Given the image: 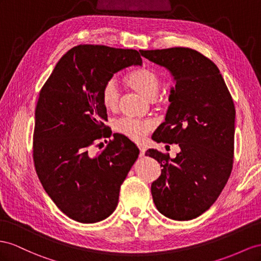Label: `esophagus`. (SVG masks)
Here are the masks:
<instances>
[{
	"label": "esophagus",
	"mask_w": 261,
	"mask_h": 261,
	"mask_svg": "<svg viewBox=\"0 0 261 261\" xmlns=\"http://www.w3.org/2000/svg\"><path fill=\"white\" fill-rule=\"evenodd\" d=\"M138 148H139V150H140V155L143 156V155H144V153H145V151H146V148L144 146V144H142V143H138Z\"/></svg>",
	"instance_id": "34e87169"
}]
</instances>
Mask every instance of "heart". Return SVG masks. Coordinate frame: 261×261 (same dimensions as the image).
Instances as JSON below:
<instances>
[{
	"mask_svg": "<svg viewBox=\"0 0 261 261\" xmlns=\"http://www.w3.org/2000/svg\"><path fill=\"white\" fill-rule=\"evenodd\" d=\"M124 82L130 88L139 92L146 99H154L161 88V77L159 73L146 67H141L129 72ZM101 101L106 109L115 110L119 101V91L115 80L107 82L101 89ZM116 130L132 140H141L152 128L150 120L122 118L116 122Z\"/></svg>",
	"mask_w": 261,
	"mask_h": 261,
	"instance_id": "b5f03b06",
	"label": "heart"
}]
</instances>
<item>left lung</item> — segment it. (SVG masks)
<instances>
[{"label": "left lung", "instance_id": "obj_1", "mask_svg": "<svg viewBox=\"0 0 261 261\" xmlns=\"http://www.w3.org/2000/svg\"><path fill=\"white\" fill-rule=\"evenodd\" d=\"M149 61L168 68L175 80L165 121L152 139L176 143L174 159L150 149L161 164V175L151 185L158 211L174 220L202 215L222 193L233 162L235 106L217 66L188 47L140 50Z\"/></svg>", "mask_w": 261, "mask_h": 261}]
</instances>
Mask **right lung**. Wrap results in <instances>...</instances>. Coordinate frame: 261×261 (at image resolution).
<instances>
[{
    "instance_id": "1",
    "label": "right lung",
    "mask_w": 261,
    "mask_h": 261,
    "mask_svg": "<svg viewBox=\"0 0 261 261\" xmlns=\"http://www.w3.org/2000/svg\"><path fill=\"white\" fill-rule=\"evenodd\" d=\"M141 64L136 49L79 45L59 59L39 91L33 135L35 170L53 202L76 222L92 224L111 215L138 159L137 145L119 133L96 155L90 148L108 131L103 85L113 73Z\"/></svg>"
}]
</instances>
